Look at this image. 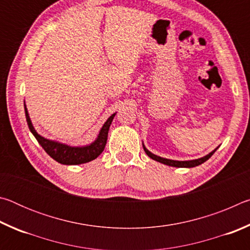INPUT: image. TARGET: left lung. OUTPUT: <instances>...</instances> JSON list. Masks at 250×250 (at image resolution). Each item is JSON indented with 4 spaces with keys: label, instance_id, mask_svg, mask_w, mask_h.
<instances>
[{
    "label": "left lung",
    "instance_id": "8db88e82",
    "mask_svg": "<svg viewBox=\"0 0 250 250\" xmlns=\"http://www.w3.org/2000/svg\"><path fill=\"white\" fill-rule=\"evenodd\" d=\"M143 149H145L146 153L150 156L151 159H153L155 161H158L160 163H163L166 164V166H170V167H197L200 166V164L204 163L205 161L208 160L211 155L215 153V151L217 150V147L215 149L214 151H211L210 153H208L205 156H203L201 159H196V160H191V161H174V160H170V159H164V158H161V156L155 155L153 153H151V152L146 149L143 145Z\"/></svg>",
    "mask_w": 250,
    "mask_h": 250
}]
</instances>
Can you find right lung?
Here are the masks:
<instances>
[{
  "instance_id": "obj_1",
  "label": "right lung",
  "mask_w": 250,
  "mask_h": 250,
  "mask_svg": "<svg viewBox=\"0 0 250 250\" xmlns=\"http://www.w3.org/2000/svg\"><path fill=\"white\" fill-rule=\"evenodd\" d=\"M25 109V116H26V121L28 125V128L31 130V132L34 134V137L36 138V140L39 141L42 147L46 151L50 158H53L55 161H57L58 163L66 164V166H75V164H83L90 162V161L95 160L103 153V151L107 143L108 138V131L110 128V125L115 118L116 113L110 116L108 120L104 122L103 128L100 129V132L98 134V138L91 143L89 146H70L67 145H62L56 141L48 140L42 137L36 132V130L34 129L32 125L31 118L28 116V111L26 105L24 104Z\"/></svg>"
}]
</instances>
